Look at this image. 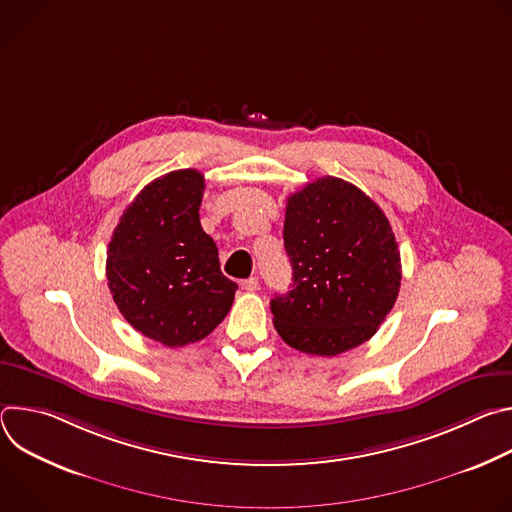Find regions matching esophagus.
<instances>
[{"instance_id":"1","label":"esophagus","mask_w":512,"mask_h":512,"mask_svg":"<svg viewBox=\"0 0 512 512\" xmlns=\"http://www.w3.org/2000/svg\"><path fill=\"white\" fill-rule=\"evenodd\" d=\"M241 287H243L245 291H257V289H259V279H257V277H249V279H245V281L241 283Z\"/></svg>"}]
</instances>
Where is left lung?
Instances as JSON below:
<instances>
[{"mask_svg": "<svg viewBox=\"0 0 512 512\" xmlns=\"http://www.w3.org/2000/svg\"><path fill=\"white\" fill-rule=\"evenodd\" d=\"M283 243L294 283L271 300L283 342L336 356L373 338L401 287V257L385 212L354 184L318 178L287 198Z\"/></svg>", "mask_w": 512, "mask_h": 512, "instance_id": "left-lung-1", "label": "left lung"}]
</instances>
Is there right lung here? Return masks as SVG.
I'll return each instance as SVG.
<instances>
[{
  "label": "right lung",
  "mask_w": 512,
  "mask_h": 512,
  "mask_svg": "<svg viewBox=\"0 0 512 512\" xmlns=\"http://www.w3.org/2000/svg\"><path fill=\"white\" fill-rule=\"evenodd\" d=\"M202 194L198 170L156 178L125 208L107 251L119 312L137 332L170 348L206 338L229 314L237 291L200 227Z\"/></svg>",
  "instance_id": "1"
}]
</instances>
